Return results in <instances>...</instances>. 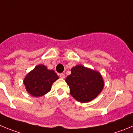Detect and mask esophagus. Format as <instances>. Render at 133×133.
I'll list each match as a JSON object with an SVG mask.
<instances>
[{
  "instance_id": "obj_1",
  "label": "esophagus",
  "mask_w": 133,
  "mask_h": 133,
  "mask_svg": "<svg viewBox=\"0 0 133 133\" xmlns=\"http://www.w3.org/2000/svg\"><path fill=\"white\" fill-rule=\"evenodd\" d=\"M59 77L62 79H64L65 77V75L64 74H59Z\"/></svg>"
}]
</instances>
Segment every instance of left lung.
<instances>
[{
  "label": "left lung",
  "mask_w": 133,
  "mask_h": 133,
  "mask_svg": "<svg viewBox=\"0 0 133 133\" xmlns=\"http://www.w3.org/2000/svg\"><path fill=\"white\" fill-rule=\"evenodd\" d=\"M70 94L77 101L87 103L100 94L104 81L98 71L77 65L71 69V74L65 79Z\"/></svg>",
  "instance_id": "8db88e82"
}]
</instances>
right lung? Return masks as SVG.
I'll return each mask as SVG.
<instances>
[{
	"mask_svg": "<svg viewBox=\"0 0 133 133\" xmlns=\"http://www.w3.org/2000/svg\"><path fill=\"white\" fill-rule=\"evenodd\" d=\"M59 78L54 70L38 65L30 71L24 79L26 91L34 97H41L48 93L55 81Z\"/></svg>",
	"mask_w": 133,
	"mask_h": 133,
	"instance_id": "right-lung-1",
	"label": "right lung"
}]
</instances>
